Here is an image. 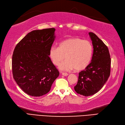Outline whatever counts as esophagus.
<instances>
[{"label":"esophagus","instance_id":"34e87169","mask_svg":"<svg viewBox=\"0 0 125 125\" xmlns=\"http://www.w3.org/2000/svg\"><path fill=\"white\" fill-rule=\"evenodd\" d=\"M61 74H62L63 76H67L68 75V74L67 73H64V72H61Z\"/></svg>","mask_w":125,"mask_h":125}]
</instances>
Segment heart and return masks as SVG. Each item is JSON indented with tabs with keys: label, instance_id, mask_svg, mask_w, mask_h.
Listing matches in <instances>:
<instances>
[{
	"label": "heart",
	"instance_id": "obj_1",
	"mask_svg": "<svg viewBox=\"0 0 125 125\" xmlns=\"http://www.w3.org/2000/svg\"><path fill=\"white\" fill-rule=\"evenodd\" d=\"M93 46L90 42L74 37L62 41L59 46H52L49 57L54 65L61 70L81 71L89 65L92 59Z\"/></svg>",
	"mask_w": 125,
	"mask_h": 125
}]
</instances>
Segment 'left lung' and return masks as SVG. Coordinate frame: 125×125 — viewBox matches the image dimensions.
Listing matches in <instances>:
<instances>
[{"label":"left lung","mask_w":125,"mask_h":125,"mask_svg":"<svg viewBox=\"0 0 125 125\" xmlns=\"http://www.w3.org/2000/svg\"><path fill=\"white\" fill-rule=\"evenodd\" d=\"M94 48L91 62L79 73V79L74 90L84 96L93 95L100 90L110 75L111 58L109 49L93 32H89Z\"/></svg>","instance_id":"8db88e82"}]
</instances>
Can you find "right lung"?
Instances as JSON below:
<instances>
[{"instance_id":"add662e5","label":"right lung","mask_w":125,"mask_h":125,"mask_svg":"<svg viewBox=\"0 0 125 125\" xmlns=\"http://www.w3.org/2000/svg\"><path fill=\"white\" fill-rule=\"evenodd\" d=\"M55 29L35 30L16 45L12 56V72L16 83L31 96L45 95L59 75L49 57Z\"/></svg>"}]
</instances>
